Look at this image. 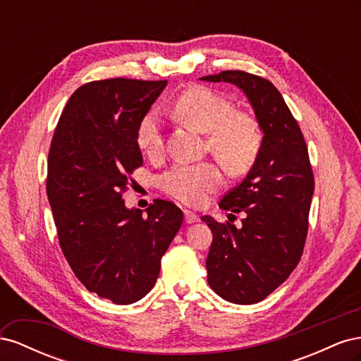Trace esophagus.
Wrapping results in <instances>:
<instances>
[{
    "mask_svg": "<svg viewBox=\"0 0 361 361\" xmlns=\"http://www.w3.org/2000/svg\"><path fill=\"white\" fill-rule=\"evenodd\" d=\"M183 214H185V221H187L188 224H192V223H197L199 221V215L197 214H194V212H191L188 209H185Z\"/></svg>",
    "mask_w": 361,
    "mask_h": 361,
    "instance_id": "obj_1",
    "label": "esophagus"
}]
</instances>
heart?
Segmentation results:
<instances>
[{
    "instance_id": "obj_1",
    "label": "heart",
    "mask_w": 361,
    "mask_h": 361,
    "mask_svg": "<svg viewBox=\"0 0 361 361\" xmlns=\"http://www.w3.org/2000/svg\"><path fill=\"white\" fill-rule=\"evenodd\" d=\"M182 122L206 134V149L232 173H243L255 162L262 145V134L255 117L236 111L226 96L206 87L185 92L173 108ZM137 146L147 155H157L164 147L161 123L157 113L140 120L135 134ZM223 174L215 164H174L161 174V188L176 200L203 204L209 194L223 185Z\"/></svg>"
}]
</instances>
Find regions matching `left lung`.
Listing matches in <instances>:
<instances>
[{
  "instance_id": "obj_1",
  "label": "left lung",
  "mask_w": 361,
  "mask_h": 361,
  "mask_svg": "<svg viewBox=\"0 0 361 361\" xmlns=\"http://www.w3.org/2000/svg\"><path fill=\"white\" fill-rule=\"evenodd\" d=\"M200 80L239 87L264 133L247 176L220 202L224 211L245 214L243 227L202 216L212 231L206 259L209 286L226 301L255 304L274 292L302 256L314 188L309 152L297 120L271 81L244 71Z\"/></svg>"
}]
</instances>
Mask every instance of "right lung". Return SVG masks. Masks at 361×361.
Segmentation results:
<instances>
[{"instance_id": "add662e5", "label": "right lung", "mask_w": 361, "mask_h": 361, "mask_svg": "<svg viewBox=\"0 0 361 361\" xmlns=\"http://www.w3.org/2000/svg\"><path fill=\"white\" fill-rule=\"evenodd\" d=\"M166 85L87 82L69 97L51 141L47 194L61 251L76 279L114 304H133L155 286L183 221L171 202L155 200L143 214L122 200L143 166L137 126Z\"/></svg>"}]
</instances>
